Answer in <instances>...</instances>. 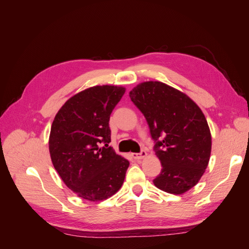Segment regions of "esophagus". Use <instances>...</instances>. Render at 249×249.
Wrapping results in <instances>:
<instances>
[{"instance_id":"34e87169","label":"esophagus","mask_w":249,"mask_h":249,"mask_svg":"<svg viewBox=\"0 0 249 249\" xmlns=\"http://www.w3.org/2000/svg\"><path fill=\"white\" fill-rule=\"evenodd\" d=\"M147 156L145 150H141V153H135V154H132V157L134 158L135 160H141L143 159V158H145Z\"/></svg>"}]
</instances>
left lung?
Here are the masks:
<instances>
[{"mask_svg": "<svg viewBox=\"0 0 249 249\" xmlns=\"http://www.w3.org/2000/svg\"><path fill=\"white\" fill-rule=\"evenodd\" d=\"M129 94L146 119L162 164L155 186L171 194L190 190L205 173L212 148L202 111L187 94L159 81L140 83Z\"/></svg>", "mask_w": 249, "mask_h": 249, "instance_id": "left-lung-1", "label": "left lung"}]
</instances>
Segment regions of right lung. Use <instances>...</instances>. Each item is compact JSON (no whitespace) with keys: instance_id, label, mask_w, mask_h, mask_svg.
<instances>
[{"instance_id":"add662e5","label":"right lung","mask_w":249,"mask_h":249,"mask_svg":"<svg viewBox=\"0 0 249 249\" xmlns=\"http://www.w3.org/2000/svg\"><path fill=\"white\" fill-rule=\"evenodd\" d=\"M124 92V87L114 85L87 88L67 100L52 124V163L64 184L81 198L107 199L124 184L130 162L109 146V120Z\"/></svg>"}]
</instances>
